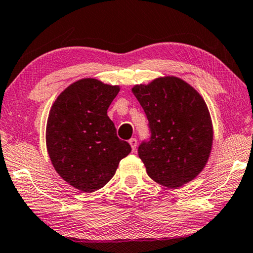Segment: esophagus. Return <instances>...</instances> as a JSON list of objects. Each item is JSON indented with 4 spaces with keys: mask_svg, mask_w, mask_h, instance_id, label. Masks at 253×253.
Segmentation results:
<instances>
[{
    "mask_svg": "<svg viewBox=\"0 0 253 253\" xmlns=\"http://www.w3.org/2000/svg\"><path fill=\"white\" fill-rule=\"evenodd\" d=\"M129 143H130V146L132 148V151L134 152L135 149H136V146H138V140H136L135 138H132V139L129 140Z\"/></svg>",
    "mask_w": 253,
    "mask_h": 253,
    "instance_id": "34e87169",
    "label": "esophagus"
}]
</instances>
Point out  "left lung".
Here are the masks:
<instances>
[{"instance_id":"1","label":"left lung","mask_w":253,"mask_h":253,"mask_svg":"<svg viewBox=\"0 0 253 253\" xmlns=\"http://www.w3.org/2000/svg\"><path fill=\"white\" fill-rule=\"evenodd\" d=\"M132 93L151 131L150 141L138 150L148 176L169 188L192 181L208 164L213 144L212 119L204 98L176 76L134 85Z\"/></svg>"}]
</instances>
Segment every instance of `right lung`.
<instances>
[{
  "label": "right lung",
  "instance_id": "add662e5",
  "mask_svg": "<svg viewBox=\"0 0 253 253\" xmlns=\"http://www.w3.org/2000/svg\"><path fill=\"white\" fill-rule=\"evenodd\" d=\"M120 86L82 78L61 92L49 112L45 144L51 164L66 183L93 193L114 176L130 144L120 140L107 109Z\"/></svg>",
  "mask_w": 253,
  "mask_h": 253
}]
</instances>
